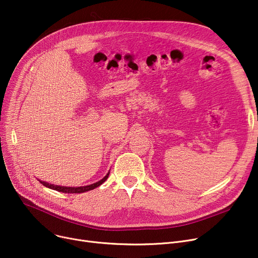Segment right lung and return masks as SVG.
<instances>
[{
	"label": "right lung",
	"instance_id": "1",
	"mask_svg": "<svg viewBox=\"0 0 258 258\" xmlns=\"http://www.w3.org/2000/svg\"><path fill=\"white\" fill-rule=\"evenodd\" d=\"M108 174H110V171H108L105 175L104 178H102L100 181L96 182V183H93V184H90V185H87V186H79V187H68V186H58V185H54V184H50V183H47V182H44V181H40L38 180L40 183H42L44 186L50 188V189H53V190H57L59 192H64V194H83V192H86V191H89V190H93V189H95L96 187L100 186L102 183H104L106 181V179L108 178Z\"/></svg>",
	"mask_w": 258,
	"mask_h": 258
}]
</instances>
